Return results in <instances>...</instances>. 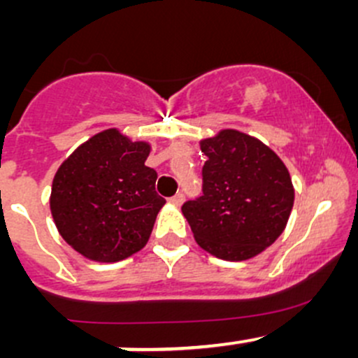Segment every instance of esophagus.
Returning <instances> with one entry per match:
<instances>
[{"label":"esophagus","instance_id":"1","mask_svg":"<svg viewBox=\"0 0 358 358\" xmlns=\"http://www.w3.org/2000/svg\"><path fill=\"white\" fill-rule=\"evenodd\" d=\"M185 197H183V194H176V196H173L171 199H169V202H171L173 206H182V202Z\"/></svg>","mask_w":358,"mask_h":358}]
</instances>
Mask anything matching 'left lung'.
<instances>
[{
    "label": "left lung",
    "instance_id": "obj_1",
    "mask_svg": "<svg viewBox=\"0 0 358 358\" xmlns=\"http://www.w3.org/2000/svg\"><path fill=\"white\" fill-rule=\"evenodd\" d=\"M202 196L182 206L197 244L243 262L272 246L294 204L289 171L270 147L237 129L201 142Z\"/></svg>",
    "mask_w": 358,
    "mask_h": 358
}]
</instances>
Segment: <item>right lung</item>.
I'll return each instance as SVG.
<instances>
[{
	"label": "right lung",
	"mask_w": 358,
	"mask_h": 358,
	"mask_svg": "<svg viewBox=\"0 0 358 358\" xmlns=\"http://www.w3.org/2000/svg\"><path fill=\"white\" fill-rule=\"evenodd\" d=\"M149 154V143L110 128L57 169L50 209L60 236L79 255L114 263L145 246L166 204L156 192L157 173L145 166Z\"/></svg>",
	"instance_id": "obj_1"
}]
</instances>
